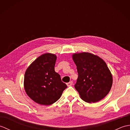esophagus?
I'll return each instance as SVG.
<instances>
[{
  "mask_svg": "<svg viewBox=\"0 0 130 130\" xmlns=\"http://www.w3.org/2000/svg\"><path fill=\"white\" fill-rule=\"evenodd\" d=\"M72 84H73V82H71V81L68 83H67V85L68 87H70V86H71V85H72Z\"/></svg>",
  "mask_w": 130,
  "mask_h": 130,
  "instance_id": "esophagus-1",
  "label": "esophagus"
}]
</instances>
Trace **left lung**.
<instances>
[{
	"instance_id": "8db88e82",
	"label": "left lung",
	"mask_w": 130,
	"mask_h": 130,
	"mask_svg": "<svg viewBox=\"0 0 130 130\" xmlns=\"http://www.w3.org/2000/svg\"><path fill=\"white\" fill-rule=\"evenodd\" d=\"M78 77L74 85L80 98L88 103L102 100L111 89L112 75L106 63L97 55L89 52L72 55Z\"/></svg>"
}]
</instances>
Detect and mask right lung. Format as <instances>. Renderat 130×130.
I'll list each match as a JSON object with an SVG mask.
<instances>
[{"mask_svg":"<svg viewBox=\"0 0 130 130\" xmlns=\"http://www.w3.org/2000/svg\"><path fill=\"white\" fill-rule=\"evenodd\" d=\"M56 55L45 53L30 65L24 74V88L29 97L36 103L49 106L61 96L67 85L55 72Z\"/></svg>","mask_w":130,"mask_h":130,"instance_id":"obj_1","label":"right lung"}]
</instances>
